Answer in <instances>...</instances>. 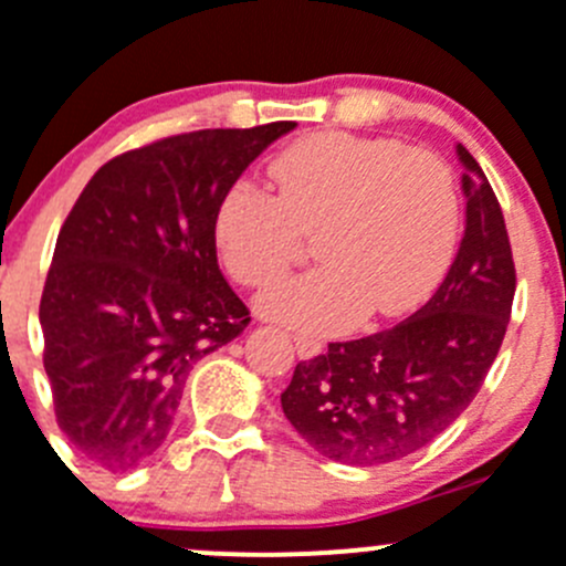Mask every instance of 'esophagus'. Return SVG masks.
<instances>
[{"instance_id": "34e87169", "label": "esophagus", "mask_w": 566, "mask_h": 566, "mask_svg": "<svg viewBox=\"0 0 566 566\" xmlns=\"http://www.w3.org/2000/svg\"><path fill=\"white\" fill-rule=\"evenodd\" d=\"M295 350H298V356H315L321 354V339L315 337H304V334H295Z\"/></svg>"}]
</instances>
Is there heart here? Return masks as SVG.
I'll use <instances>...</instances> for the list:
<instances>
[{
  "instance_id": "obj_1",
  "label": "heart",
  "mask_w": 566,
  "mask_h": 566,
  "mask_svg": "<svg viewBox=\"0 0 566 566\" xmlns=\"http://www.w3.org/2000/svg\"><path fill=\"white\" fill-rule=\"evenodd\" d=\"M273 190L234 182L216 207V249L234 282L265 287L301 238L323 265L273 284L265 315L306 332H345L370 310L398 315L431 287L459 227L453 171L440 155L389 137L317 132L268 166Z\"/></svg>"
}]
</instances>
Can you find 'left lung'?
Returning a JSON list of instances; mask_svg holds the SVG:
<instances>
[{"label": "left lung", "mask_w": 566, "mask_h": 566, "mask_svg": "<svg viewBox=\"0 0 566 566\" xmlns=\"http://www.w3.org/2000/svg\"><path fill=\"white\" fill-rule=\"evenodd\" d=\"M457 151L468 223L437 293L398 326L298 361L282 392L284 417L332 462L373 468L437 440L479 395L506 337L517 287L506 221L475 157Z\"/></svg>", "instance_id": "left-lung-1"}]
</instances>
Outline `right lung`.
I'll list each match as a JSON object with an SVG mask.
<instances>
[{
	"mask_svg": "<svg viewBox=\"0 0 566 566\" xmlns=\"http://www.w3.org/2000/svg\"><path fill=\"white\" fill-rule=\"evenodd\" d=\"M293 126L160 137L104 163L71 207L41 295L43 367L60 431L98 468L146 462L196 361L249 326L218 268L212 221Z\"/></svg>",
	"mask_w": 566,
	"mask_h": 566,
	"instance_id": "add662e5",
	"label": "right lung"
}]
</instances>
